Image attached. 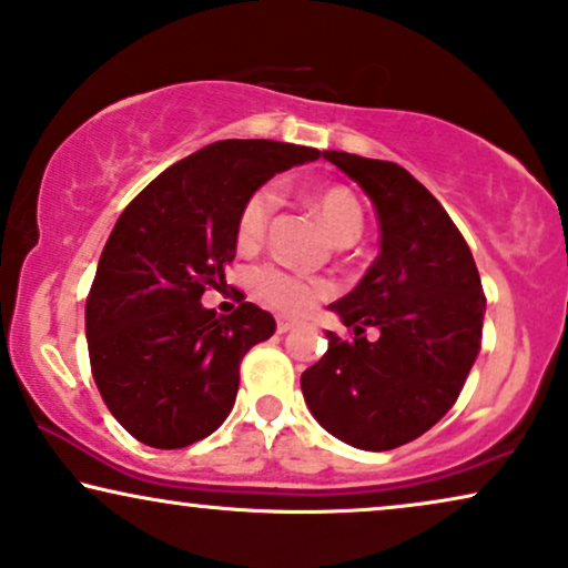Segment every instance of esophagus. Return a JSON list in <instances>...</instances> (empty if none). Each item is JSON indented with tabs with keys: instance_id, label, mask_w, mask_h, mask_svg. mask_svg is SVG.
Instances as JSON below:
<instances>
[{
	"instance_id": "34e87169",
	"label": "esophagus",
	"mask_w": 568,
	"mask_h": 568,
	"mask_svg": "<svg viewBox=\"0 0 568 568\" xmlns=\"http://www.w3.org/2000/svg\"><path fill=\"white\" fill-rule=\"evenodd\" d=\"M291 327H293V322H291V320H283V317L277 320V333H280V335H283V333H288Z\"/></svg>"
}]
</instances>
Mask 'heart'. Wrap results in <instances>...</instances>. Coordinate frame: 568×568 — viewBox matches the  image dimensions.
I'll return each instance as SVG.
<instances>
[{
    "instance_id": "1",
    "label": "heart",
    "mask_w": 568,
    "mask_h": 568,
    "mask_svg": "<svg viewBox=\"0 0 568 568\" xmlns=\"http://www.w3.org/2000/svg\"><path fill=\"white\" fill-rule=\"evenodd\" d=\"M308 201L327 225V231L335 235V241L348 243L358 239L364 227V210L354 191L337 183L322 185L308 196ZM277 204L280 196L275 185H260V189L248 193L239 212V220H235V243H239V248L251 251L260 246L264 235H267L270 220ZM251 291L262 304L275 308V312L304 314L317 301L329 296V283L304 275V272L285 270L280 264H262V267L251 272Z\"/></svg>"
}]
</instances>
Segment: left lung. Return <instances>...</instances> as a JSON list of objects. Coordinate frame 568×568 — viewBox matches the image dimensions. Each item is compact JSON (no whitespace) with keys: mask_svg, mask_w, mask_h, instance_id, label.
Here are the masks:
<instances>
[{"mask_svg":"<svg viewBox=\"0 0 568 568\" xmlns=\"http://www.w3.org/2000/svg\"><path fill=\"white\" fill-rule=\"evenodd\" d=\"M322 156L367 191L383 235L362 283L329 306L354 335L327 333V354L301 375V390L337 440L390 450L456 404L483 343V283L464 235L412 172L348 152Z\"/></svg>","mask_w":568,"mask_h":568,"instance_id":"8db88e82","label":"left lung"}]
</instances>
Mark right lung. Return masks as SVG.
I'll list each match as a JSON object with an SVG mask.
<instances>
[{
    "instance_id": "1",
    "label": "right lung",
    "mask_w": 568,
    "mask_h": 568,
    "mask_svg": "<svg viewBox=\"0 0 568 568\" xmlns=\"http://www.w3.org/2000/svg\"><path fill=\"white\" fill-rule=\"evenodd\" d=\"M317 156L264 139L210 143L156 175L120 214L85 296V337L93 383L135 440L185 448L231 414L243 356L275 333V320L243 293L227 317L201 306V296L225 285L248 193Z\"/></svg>"
}]
</instances>
